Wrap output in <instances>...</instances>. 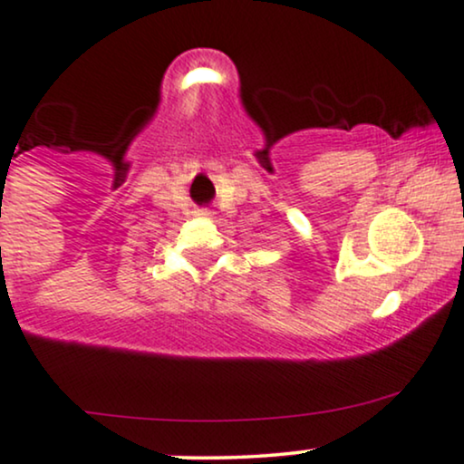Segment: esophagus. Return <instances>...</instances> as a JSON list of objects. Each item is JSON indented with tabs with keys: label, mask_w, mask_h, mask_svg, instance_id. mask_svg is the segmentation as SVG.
Wrapping results in <instances>:
<instances>
[{
	"label": "esophagus",
	"mask_w": 464,
	"mask_h": 464,
	"mask_svg": "<svg viewBox=\"0 0 464 464\" xmlns=\"http://www.w3.org/2000/svg\"><path fill=\"white\" fill-rule=\"evenodd\" d=\"M196 216H198V218H209L211 211L209 209H198V211H196Z\"/></svg>",
	"instance_id": "34e87169"
}]
</instances>
